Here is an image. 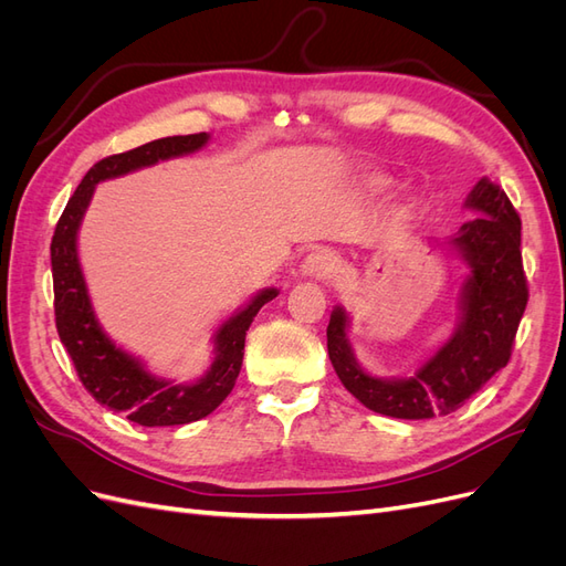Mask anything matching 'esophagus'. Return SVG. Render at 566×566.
<instances>
[{
	"label": "esophagus",
	"mask_w": 566,
	"mask_h": 566,
	"mask_svg": "<svg viewBox=\"0 0 566 566\" xmlns=\"http://www.w3.org/2000/svg\"><path fill=\"white\" fill-rule=\"evenodd\" d=\"M339 256L333 250H316L302 262V273L314 279H333L339 273Z\"/></svg>",
	"instance_id": "1"
}]
</instances>
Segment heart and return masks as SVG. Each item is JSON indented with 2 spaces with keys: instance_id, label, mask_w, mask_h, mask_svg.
I'll return each instance as SVG.
<instances>
[{
  "instance_id": "1",
  "label": "heart",
  "mask_w": 566,
  "mask_h": 566,
  "mask_svg": "<svg viewBox=\"0 0 566 566\" xmlns=\"http://www.w3.org/2000/svg\"><path fill=\"white\" fill-rule=\"evenodd\" d=\"M366 184H368V188H373V191H382V188L389 186V179H385V177H370Z\"/></svg>"
}]
</instances>
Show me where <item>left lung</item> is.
<instances>
[{
    "mask_svg": "<svg viewBox=\"0 0 566 566\" xmlns=\"http://www.w3.org/2000/svg\"><path fill=\"white\" fill-rule=\"evenodd\" d=\"M465 205L479 212L451 245L470 264L460 295V323L447 345L410 378H373L356 364L347 339V312L335 306L328 323L331 364L354 397L389 418L449 416L507 366L528 302L522 266V219L499 184L479 179Z\"/></svg>",
    "mask_w": 566,
    "mask_h": 566,
    "instance_id": "1",
    "label": "left lung"
}]
</instances>
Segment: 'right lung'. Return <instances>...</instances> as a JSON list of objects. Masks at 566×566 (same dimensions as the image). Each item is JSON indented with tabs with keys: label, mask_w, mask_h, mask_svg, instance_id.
Segmentation results:
<instances>
[{
	"label": "right lung",
	"mask_w": 566,
	"mask_h": 566,
	"mask_svg": "<svg viewBox=\"0 0 566 566\" xmlns=\"http://www.w3.org/2000/svg\"><path fill=\"white\" fill-rule=\"evenodd\" d=\"M210 134H188L156 139L127 153L98 160L67 200L51 238V273H54V314L56 331L65 352L71 354L77 378L84 389L111 410H125L127 418L144 427H167L196 422L224 401L243 366L245 333L252 318L266 302L279 295L266 287L254 295L241 312L233 314L214 335V361L200 380L191 385H172L150 375L139 358L115 347L101 331L92 300L77 260V231L94 196V186L134 169L179 158L208 144Z\"/></svg>",
	"instance_id": "add662e5"
}]
</instances>
